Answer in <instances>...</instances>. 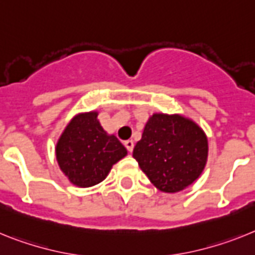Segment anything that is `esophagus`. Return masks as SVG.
I'll return each mask as SVG.
<instances>
[{"mask_svg": "<svg viewBox=\"0 0 255 255\" xmlns=\"http://www.w3.org/2000/svg\"><path fill=\"white\" fill-rule=\"evenodd\" d=\"M125 146H126V147H127L128 152H132V150H133L134 143H133V141H132V140H127L125 142Z\"/></svg>", "mask_w": 255, "mask_h": 255, "instance_id": "1", "label": "esophagus"}]
</instances>
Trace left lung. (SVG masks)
I'll return each instance as SVG.
<instances>
[{"mask_svg":"<svg viewBox=\"0 0 255 255\" xmlns=\"http://www.w3.org/2000/svg\"><path fill=\"white\" fill-rule=\"evenodd\" d=\"M133 158L156 189L169 194L180 192L204 170L207 134L185 115L154 113L134 146Z\"/></svg>","mask_w":255,"mask_h":255,"instance_id":"8db88e82","label":"left lung"}]
</instances>
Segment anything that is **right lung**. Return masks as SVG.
<instances>
[{
    "instance_id": "1",
    "label": "right lung",
    "mask_w": 255,
    "mask_h": 255,
    "mask_svg": "<svg viewBox=\"0 0 255 255\" xmlns=\"http://www.w3.org/2000/svg\"><path fill=\"white\" fill-rule=\"evenodd\" d=\"M97 115V112L74 115L55 147L61 172L78 187L103 182L113 165L127 155V149L104 129Z\"/></svg>"
}]
</instances>
